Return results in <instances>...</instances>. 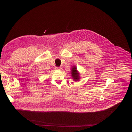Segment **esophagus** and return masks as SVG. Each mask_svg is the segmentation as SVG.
Instances as JSON below:
<instances>
[{"label": "esophagus", "mask_w": 132, "mask_h": 132, "mask_svg": "<svg viewBox=\"0 0 132 132\" xmlns=\"http://www.w3.org/2000/svg\"><path fill=\"white\" fill-rule=\"evenodd\" d=\"M55 69L57 70H61V67H55Z\"/></svg>", "instance_id": "1"}]
</instances>
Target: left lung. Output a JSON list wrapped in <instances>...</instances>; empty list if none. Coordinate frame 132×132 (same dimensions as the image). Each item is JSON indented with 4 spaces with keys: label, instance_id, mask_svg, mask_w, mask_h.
Here are the masks:
<instances>
[{
    "label": "left lung",
    "instance_id": "8db88e82",
    "mask_svg": "<svg viewBox=\"0 0 132 132\" xmlns=\"http://www.w3.org/2000/svg\"><path fill=\"white\" fill-rule=\"evenodd\" d=\"M71 77L76 82H78L80 79V74L78 71L77 68L75 66H73L71 68Z\"/></svg>",
    "mask_w": 132,
    "mask_h": 132
}]
</instances>
